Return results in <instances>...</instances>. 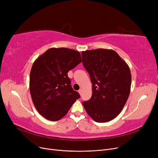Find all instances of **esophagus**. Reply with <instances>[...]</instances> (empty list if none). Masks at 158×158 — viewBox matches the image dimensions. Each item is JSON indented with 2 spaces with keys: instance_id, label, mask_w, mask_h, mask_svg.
I'll return each mask as SVG.
<instances>
[{
  "instance_id": "esophagus-1",
  "label": "esophagus",
  "mask_w": 158,
  "mask_h": 158,
  "mask_svg": "<svg viewBox=\"0 0 158 158\" xmlns=\"http://www.w3.org/2000/svg\"><path fill=\"white\" fill-rule=\"evenodd\" d=\"M82 89H81L78 90V93H79V94H80V95H81V94H82Z\"/></svg>"
}]
</instances>
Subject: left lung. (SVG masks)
Returning a JSON list of instances; mask_svg holds the SVG:
<instances>
[{
	"label": "left lung",
	"mask_w": 158,
	"mask_h": 158,
	"mask_svg": "<svg viewBox=\"0 0 158 158\" xmlns=\"http://www.w3.org/2000/svg\"><path fill=\"white\" fill-rule=\"evenodd\" d=\"M82 57L92 83V95L83 102L84 107L95 122L111 121L121 112L130 94L129 66L111 49L82 51Z\"/></svg>",
	"instance_id": "1"
}]
</instances>
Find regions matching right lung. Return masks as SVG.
<instances>
[{"label": "right lung", "instance_id": "right-lung-1", "mask_svg": "<svg viewBox=\"0 0 158 158\" xmlns=\"http://www.w3.org/2000/svg\"><path fill=\"white\" fill-rule=\"evenodd\" d=\"M81 62L78 51L61 47L49 49L33 63L30 94L37 111L47 120H60L80 98L78 92L71 86L68 72Z\"/></svg>", "mask_w": 158, "mask_h": 158}]
</instances>
